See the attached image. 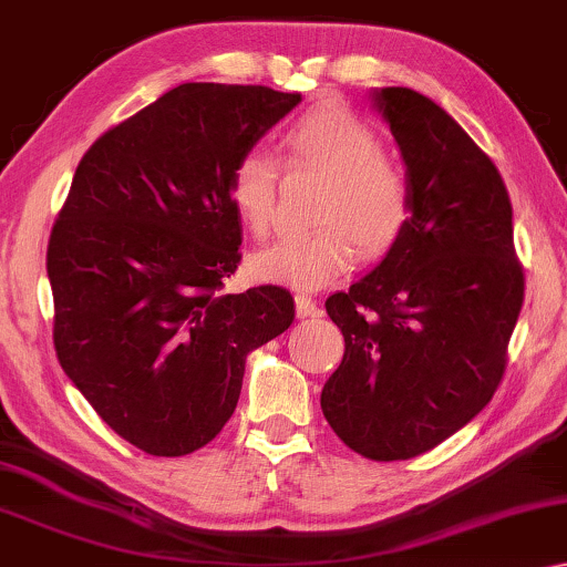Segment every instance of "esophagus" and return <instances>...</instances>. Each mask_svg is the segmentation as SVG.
<instances>
[{
  "label": "esophagus",
  "instance_id": "34e87169",
  "mask_svg": "<svg viewBox=\"0 0 567 567\" xmlns=\"http://www.w3.org/2000/svg\"><path fill=\"white\" fill-rule=\"evenodd\" d=\"M296 313H299V317L303 319V317H313V313H319V307H317V301L311 299V296H307V293H296Z\"/></svg>",
  "mask_w": 567,
  "mask_h": 567
}]
</instances>
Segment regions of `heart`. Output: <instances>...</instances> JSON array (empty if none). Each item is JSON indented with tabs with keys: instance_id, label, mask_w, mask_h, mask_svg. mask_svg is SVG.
I'll return each instance as SVG.
<instances>
[{
	"instance_id": "obj_1",
	"label": "heart",
	"mask_w": 567,
	"mask_h": 567,
	"mask_svg": "<svg viewBox=\"0 0 567 567\" xmlns=\"http://www.w3.org/2000/svg\"><path fill=\"white\" fill-rule=\"evenodd\" d=\"M289 167L327 177L317 230L286 235L254 256L264 281L317 291L350 271L357 254L380 258L403 238L413 215V182L360 113L344 103H321L293 118L281 134ZM278 159L246 150L233 162L228 193L243 225L266 238L276 223Z\"/></svg>"
}]
</instances>
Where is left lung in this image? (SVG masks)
I'll return each instance as SVG.
<instances>
[{
	"mask_svg": "<svg viewBox=\"0 0 567 567\" xmlns=\"http://www.w3.org/2000/svg\"><path fill=\"white\" fill-rule=\"evenodd\" d=\"M374 101L413 182V215L382 264L324 303L344 357L321 411L360 456L405 461L494 398L525 274L509 193L489 156L421 93L382 89Z\"/></svg>",
	"mask_w": 567,
	"mask_h": 567,
	"instance_id": "obj_1",
	"label": "left lung"
}]
</instances>
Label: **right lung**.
Listing matches in <instances>:
<instances>
[{"label":"right lung","instance_id":"obj_1","mask_svg":"<svg viewBox=\"0 0 567 567\" xmlns=\"http://www.w3.org/2000/svg\"><path fill=\"white\" fill-rule=\"evenodd\" d=\"M299 101L182 83L78 164L48 243L52 342L93 411L146 454L210 443L238 405L248 352L291 327L281 286L223 289L243 243L233 162Z\"/></svg>","mask_w":567,"mask_h":567}]
</instances>
